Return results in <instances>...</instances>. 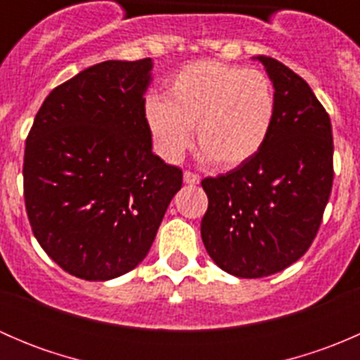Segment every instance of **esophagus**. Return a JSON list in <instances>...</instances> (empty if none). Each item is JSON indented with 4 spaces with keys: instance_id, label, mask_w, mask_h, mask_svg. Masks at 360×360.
<instances>
[{
    "instance_id": "34e87169",
    "label": "esophagus",
    "mask_w": 360,
    "mask_h": 360,
    "mask_svg": "<svg viewBox=\"0 0 360 360\" xmlns=\"http://www.w3.org/2000/svg\"><path fill=\"white\" fill-rule=\"evenodd\" d=\"M183 177H184V183H186V184H198V183H200V176H198V174H195V172H190V170H186Z\"/></svg>"
}]
</instances>
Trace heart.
<instances>
[{"label": "heart", "mask_w": 360, "mask_h": 360, "mask_svg": "<svg viewBox=\"0 0 360 360\" xmlns=\"http://www.w3.org/2000/svg\"><path fill=\"white\" fill-rule=\"evenodd\" d=\"M275 111L274 86L264 72L200 60L170 79L165 101L150 97L144 116L163 160L183 158L193 143L190 129H195L203 155L231 169L264 146Z\"/></svg>", "instance_id": "heart-1"}]
</instances>
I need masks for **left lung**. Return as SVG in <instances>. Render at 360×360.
Returning a JSON list of instances; mask_svg holds the SVG:
<instances>
[{"instance_id": "obj_1", "label": "left lung", "mask_w": 360, "mask_h": 360, "mask_svg": "<svg viewBox=\"0 0 360 360\" xmlns=\"http://www.w3.org/2000/svg\"><path fill=\"white\" fill-rule=\"evenodd\" d=\"M275 89L264 146L237 169L205 177L202 240L221 270L261 278L300 259L314 242L333 188V129L308 83L278 60L257 56Z\"/></svg>"}]
</instances>
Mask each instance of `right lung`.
<instances>
[{
    "label": "right lung",
    "mask_w": 360,
    "mask_h": 360,
    "mask_svg": "<svg viewBox=\"0 0 360 360\" xmlns=\"http://www.w3.org/2000/svg\"><path fill=\"white\" fill-rule=\"evenodd\" d=\"M151 59L106 60L56 86L25 139L32 233L68 274L110 281L146 257L183 170L151 151Z\"/></svg>",
    "instance_id": "1"
}]
</instances>
